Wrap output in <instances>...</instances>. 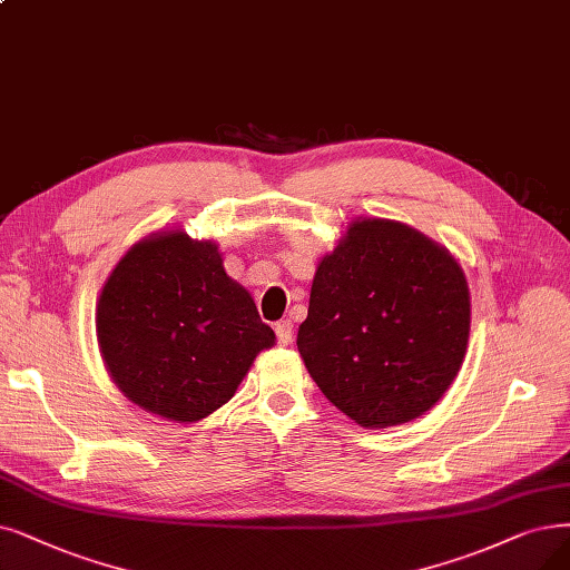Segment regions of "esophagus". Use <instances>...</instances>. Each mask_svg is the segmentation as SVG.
<instances>
[{"instance_id": "esophagus-1", "label": "esophagus", "mask_w": 570, "mask_h": 570, "mask_svg": "<svg viewBox=\"0 0 570 570\" xmlns=\"http://www.w3.org/2000/svg\"><path fill=\"white\" fill-rule=\"evenodd\" d=\"M276 336H278V344H281V346L292 344V323H289V321H281V323L276 325Z\"/></svg>"}]
</instances>
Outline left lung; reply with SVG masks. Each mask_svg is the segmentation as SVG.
<instances>
[{"label": "left lung", "mask_w": 570, "mask_h": 570, "mask_svg": "<svg viewBox=\"0 0 570 570\" xmlns=\"http://www.w3.org/2000/svg\"><path fill=\"white\" fill-rule=\"evenodd\" d=\"M470 292L446 247L393 219H355L315 268L297 348L323 395L362 428L419 419L456 379Z\"/></svg>", "instance_id": "1"}]
</instances>
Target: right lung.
I'll use <instances>...</instances> for the list:
<instances>
[{
    "label": "right lung",
    "mask_w": 570,
    "mask_h": 570,
    "mask_svg": "<svg viewBox=\"0 0 570 570\" xmlns=\"http://www.w3.org/2000/svg\"><path fill=\"white\" fill-rule=\"evenodd\" d=\"M96 332L119 391L177 423L229 402L257 353L276 344L249 292L226 276L217 245L181 229L138 240L114 266Z\"/></svg>",
    "instance_id": "add662e5"
}]
</instances>
